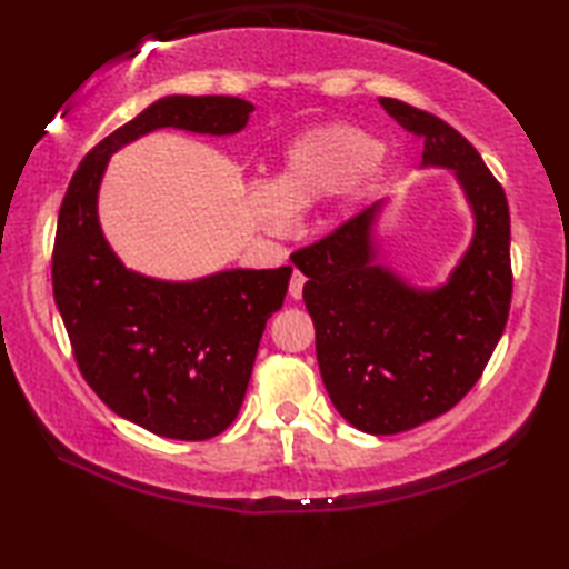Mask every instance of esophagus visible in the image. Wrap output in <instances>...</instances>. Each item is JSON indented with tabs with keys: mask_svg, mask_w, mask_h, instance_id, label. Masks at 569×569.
I'll list each match as a JSON object with an SVG mask.
<instances>
[{
	"mask_svg": "<svg viewBox=\"0 0 569 569\" xmlns=\"http://www.w3.org/2000/svg\"><path fill=\"white\" fill-rule=\"evenodd\" d=\"M303 283H306V276L300 273V271H293L291 283H288V296H291L293 300H298L300 296H303Z\"/></svg>",
	"mask_w": 569,
	"mask_h": 569,
	"instance_id": "1",
	"label": "esophagus"
}]
</instances>
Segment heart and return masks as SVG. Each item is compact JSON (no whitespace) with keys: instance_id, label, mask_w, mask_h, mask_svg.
Segmentation results:
<instances>
[{"instance_id":"obj_1","label":"heart","mask_w":569,"mask_h":569,"mask_svg":"<svg viewBox=\"0 0 569 569\" xmlns=\"http://www.w3.org/2000/svg\"><path fill=\"white\" fill-rule=\"evenodd\" d=\"M381 173V153L365 131L330 124L316 127L288 143L271 180L247 190V210L263 232L281 234L293 214L318 200L349 208L367 196Z\"/></svg>"}]
</instances>
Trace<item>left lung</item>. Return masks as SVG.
Here are the masks:
<instances>
[{
    "label": "left lung",
    "instance_id": "8db88e82",
    "mask_svg": "<svg viewBox=\"0 0 569 569\" xmlns=\"http://www.w3.org/2000/svg\"><path fill=\"white\" fill-rule=\"evenodd\" d=\"M379 104L426 139L420 166L455 171L475 214L469 249L442 286H410L379 263L383 202H373L291 261L308 276L303 300L330 401L357 430L396 435L462 401L499 345L513 291L511 217L499 180L457 129L401 100Z\"/></svg>",
    "mask_w": 569,
    "mask_h": 569
}]
</instances>
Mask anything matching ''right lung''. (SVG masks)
<instances>
[{
  "mask_svg": "<svg viewBox=\"0 0 569 569\" xmlns=\"http://www.w3.org/2000/svg\"><path fill=\"white\" fill-rule=\"evenodd\" d=\"M251 112V102L224 94L161 98L84 156L58 212L53 298L82 377L117 416L161 438L208 440L232 426L293 269H232L198 281L131 271L102 234L100 183L110 156L149 131L229 137Z\"/></svg>",
  "mask_w": 569,
  "mask_h": 569,
  "instance_id": "add662e5",
  "label": "right lung"
}]
</instances>
